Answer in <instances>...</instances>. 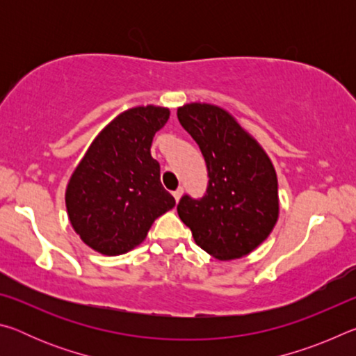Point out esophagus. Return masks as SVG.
<instances>
[{"label":"esophagus","mask_w":356,"mask_h":356,"mask_svg":"<svg viewBox=\"0 0 356 356\" xmlns=\"http://www.w3.org/2000/svg\"><path fill=\"white\" fill-rule=\"evenodd\" d=\"M182 193H184V188H182V186H179V188L172 193V196L176 197V201H179V200H180V196H182Z\"/></svg>","instance_id":"34e87169"}]
</instances>
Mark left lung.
<instances>
[{
	"instance_id": "obj_1",
	"label": "left lung",
	"mask_w": 356,
	"mask_h": 356,
	"mask_svg": "<svg viewBox=\"0 0 356 356\" xmlns=\"http://www.w3.org/2000/svg\"><path fill=\"white\" fill-rule=\"evenodd\" d=\"M200 146L209 184L200 200L184 195L177 213L196 245L220 261L250 254L273 231L280 213L278 179L268 155L226 110L188 104L177 110Z\"/></svg>"
}]
</instances>
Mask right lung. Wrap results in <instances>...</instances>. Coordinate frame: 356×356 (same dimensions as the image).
Here are the masks:
<instances>
[{
  "label": "right lung",
  "instance_id": "add662e5",
  "mask_svg": "<svg viewBox=\"0 0 356 356\" xmlns=\"http://www.w3.org/2000/svg\"><path fill=\"white\" fill-rule=\"evenodd\" d=\"M170 119L163 106L120 113L89 146L65 190L72 227L106 256L124 254L146 238L152 222L176 206L150 155L154 135Z\"/></svg>",
  "mask_w": 356,
  "mask_h": 356
}]
</instances>
